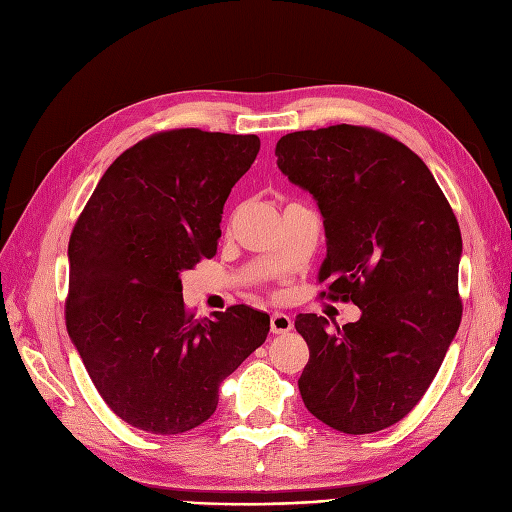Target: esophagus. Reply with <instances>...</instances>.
Instances as JSON below:
<instances>
[{
    "label": "esophagus",
    "mask_w": 512,
    "mask_h": 512,
    "mask_svg": "<svg viewBox=\"0 0 512 512\" xmlns=\"http://www.w3.org/2000/svg\"><path fill=\"white\" fill-rule=\"evenodd\" d=\"M292 329V318L288 314L282 312H275L271 316V333L280 335V333H288Z\"/></svg>",
    "instance_id": "34e87169"
}]
</instances>
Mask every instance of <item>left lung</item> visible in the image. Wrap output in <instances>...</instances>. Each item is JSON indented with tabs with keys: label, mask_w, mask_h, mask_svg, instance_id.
Returning a JSON list of instances; mask_svg holds the SVG:
<instances>
[{
	"label": "left lung",
	"mask_w": 512,
	"mask_h": 512,
	"mask_svg": "<svg viewBox=\"0 0 512 512\" xmlns=\"http://www.w3.org/2000/svg\"><path fill=\"white\" fill-rule=\"evenodd\" d=\"M277 166L314 194L327 232L320 297L352 301L361 318L294 320L309 348L305 408L361 436L401 421L429 389L459 329L461 230L425 162L367 126L282 136Z\"/></svg>",
	"instance_id": "1"
}]
</instances>
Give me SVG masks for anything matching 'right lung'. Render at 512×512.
I'll return each instance as SVG.
<instances>
[{
	"label": "right lung",
	"mask_w": 512,
	"mask_h": 512,
	"mask_svg": "<svg viewBox=\"0 0 512 512\" xmlns=\"http://www.w3.org/2000/svg\"><path fill=\"white\" fill-rule=\"evenodd\" d=\"M258 149L256 134H151L106 168L72 228L68 335L106 406L136 429L205 423L220 384L267 339L269 316L247 305L194 318L179 277L218 252L224 203Z\"/></svg>",
	"instance_id": "add662e5"
}]
</instances>
